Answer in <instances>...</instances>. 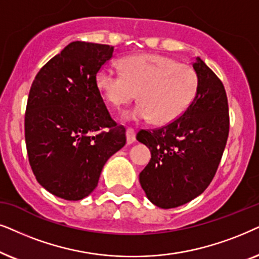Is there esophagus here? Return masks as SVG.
Here are the masks:
<instances>
[{
    "mask_svg": "<svg viewBox=\"0 0 259 259\" xmlns=\"http://www.w3.org/2000/svg\"><path fill=\"white\" fill-rule=\"evenodd\" d=\"M136 141V133L135 130L132 129V127H127L126 129V142L129 144L134 143Z\"/></svg>",
    "mask_w": 259,
    "mask_h": 259,
    "instance_id": "esophagus-1",
    "label": "esophagus"
}]
</instances>
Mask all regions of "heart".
Here are the masks:
<instances>
[{"mask_svg":"<svg viewBox=\"0 0 259 259\" xmlns=\"http://www.w3.org/2000/svg\"><path fill=\"white\" fill-rule=\"evenodd\" d=\"M122 74L102 68L96 84L104 98L119 109L139 92L140 104L123 113L124 120H151L168 124L177 120L191 105L196 94L198 78L194 70L171 58L146 53L119 61Z\"/></svg>","mask_w":259,"mask_h":259,"instance_id":"1","label":"heart"}]
</instances>
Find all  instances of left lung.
<instances>
[{
  "label": "left lung",
  "instance_id": "obj_1",
  "mask_svg": "<svg viewBox=\"0 0 259 259\" xmlns=\"http://www.w3.org/2000/svg\"><path fill=\"white\" fill-rule=\"evenodd\" d=\"M195 97L177 120L136 139L151 158L140 173L147 198L160 208L185 205L201 194L214 177L229 136V105L220 79L198 57L193 63Z\"/></svg>",
  "mask_w": 259,
  "mask_h": 259
}]
</instances>
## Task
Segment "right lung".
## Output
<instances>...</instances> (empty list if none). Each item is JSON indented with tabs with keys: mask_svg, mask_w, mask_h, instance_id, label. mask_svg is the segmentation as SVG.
Instances as JSON below:
<instances>
[{
	"mask_svg": "<svg viewBox=\"0 0 259 259\" xmlns=\"http://www.w3.org/2000/svg\"><path fill=\"white\" fill-rule=\"evenodd\" d=\"M109 45L73 41L39 71L25 116L29 163L58 198L81 200L97 187L106 161L125 146V127L106 109L96 77L112 58Z\"/></svg>",
	"mask_w": 259,
	"mask_h": 259,
	"instance_id": "1",
	"label": "right lung"
}]
</instances>
